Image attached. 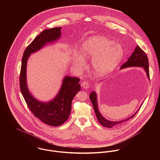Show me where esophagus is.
<instances>
[{
	"label": "esophagus",
	"mask_w": 160,
	"mask_h": 160,
	"mask_svg": "<svg viewBox=\"0 0 160 160\" xmlns=\"http://www.w3.org/2000/svg\"><path fill=\"white\" fill-rule=\"evenodd\" d=\"M81 86H82V87L83 88H84V89H88L89 88V82H88V81H83L82 82V84H81Z\"/></svg>",
	"instance_id": "esophagus-1"
}]
</instances>
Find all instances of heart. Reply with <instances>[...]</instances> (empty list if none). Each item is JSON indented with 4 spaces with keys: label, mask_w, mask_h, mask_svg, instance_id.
<instances>
[{
    "label": "heart",
    "mask_w": 160,
    "mask_h": 160,
    "mask_svg": "<svg viewBox=\"0 0 160 160\" xmlns=\"http://www.w3.org/2000/svg\"><path fill=\"white\" fill-rule=\"evenodd\" d=\"M84 58H92V65L99 76L111 72L121 61L123 51L121 47L103 36H94L83 43L81 48ZM76 63L79 68L84 66V60L80 55L76 57Z\"/></svg>",
    "instance_id": "b5f03b06"
}]
</instances>
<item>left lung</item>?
Listing matches in <instances>:
<instances>
[{
	"mask_svg": "<svg viewBox=\"0 0 160 160\" xmlns=\"http://www.w3.org/2000/svg\"><path fill=\"white\" fill-rule=\"evenodd\" d=\"M129 67H143L144 69L145 70L146 72H147V75L148 79H150L148 60L147 55L145 53V52L138 46L136 47L135 50L134 51L132 54L130 56V57L128 58V61L121 66V69ZM89 98L91 100L93 107V109H94L95 113L96 116L97 118V119H98V122L103 126L106 127V128H111L113 126L119 125V124H121V123H122L125 121H128L131 118H133L140 108H140L138 109V110L137 111L136 113H134V114H133L132 116L129 117L128 119H126L124 120H122V121H109L108 119H106L100 113V112L98 111V107H97V95H96V93H95V92L93 91L90 94Z\"/></svg>",
	"mask_w": 160,
	"mask_h": 160,
	"instance_id": "obj_1",
	"label": "left lung"
}]
</instances>
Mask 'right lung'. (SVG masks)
I'll return each instance as SVG.
<instances>
[{
	"label": "right lung",
	"instance_id": "add662e5",
	"mask_svg": "<svg viewBox=\"0 0 160 160\" xmlns=\"http://www.w3.org/2000/svg\"><path fill=\"white\" fill-rule=\"evenodd\" d=\"M61 28L57 27L43 31L27 47L23 53L20 74V90L29 109L41 121L52 126H60L68 119L72 100L81 89L79 84L80 79L78 78L66 76L56 97L47 103H42L34 98L28 91L26 85V65L31 53L60 37Z\"/></svg>",
	"mask_w": 160,
	"mask_h": 160
}]
</instances>
